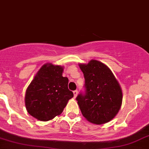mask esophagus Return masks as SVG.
I'll return each instance as SVG.
<instances>
[{
	"label": "esophagus",
	"mask_w": 149,
	"mask_h": 149,
	"mask_svg": "<svg viewBox=\"0 0 149 149\" xmlns=\"http://www.w3.org/2000/svg\"><path fill=\"white\" fill-rule=\"evenodd\" d=\"M73 94H74V97L75 98V97H76L77 96V94H78V91H77V90H74V92H73Z\"/></svg>",
	"instance_id": "34e87169"
}]
</instances>
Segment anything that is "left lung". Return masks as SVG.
Instances as JSON below:
<instances>
[{
  "label": "left lung",
  "mask_w": 149,
  "mask_h": 149,
  "mask_svg": "<svg viewBox=\"0 0 149 149\" xmlns=\"http://www.w3.org/2000/svg\"><path fill=\"white\" fill-rule=\"evenodd\" d=\"M84 74L85 93L76 100L83 116L89 122H109L119 112L122 103V91L109 68L98 60L79 64Z\"/></svg>",
  "instance_id": "obj_1"
}]
</instances>
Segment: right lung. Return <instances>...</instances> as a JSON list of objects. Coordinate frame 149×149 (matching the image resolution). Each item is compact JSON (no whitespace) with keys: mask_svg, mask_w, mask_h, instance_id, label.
Here are the masks:
<instances>
[{"mask_svg":"<svg viewBox=\"0 0 149 149\" xmlns=\"http://www.w3.org/2000/svg\"><path fill=\"white\" fill-rule=\"evenodd\" d=\"M62 66L45 64L27 88L26 109L38 120L49 121L60 115L74 96L68 89V78L62 77Z\"/></svg>","mask_w":149,"mask_h":149,"instance_id":"right-lung-1","label":"right lung"}]
</instances>
